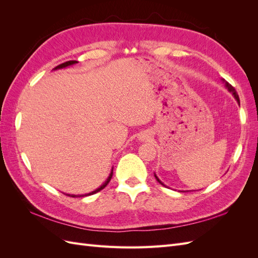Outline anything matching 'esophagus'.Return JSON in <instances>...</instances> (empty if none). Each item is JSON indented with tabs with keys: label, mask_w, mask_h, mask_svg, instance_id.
<instances>
[{
	"label": "esophagus",
	"mask_w": 258,
	"mask_h": 258,
	"mask_svg": "<svg viewBox=\"0 0 258 258\" xmlns=\"http://www.w3.org/2000/svg\"><path fill=\"white\" fill-rule=\"evenodd\" d=\"M146 138H147V136H146V135H143V136L141 137V139H142V140H145Z\"/></svg>",
	"instance_id": "34e87169"
}]
</instances>
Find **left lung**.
Wrapping results in <instances>:
<instances>
[{"label":"left lung","instance_id":"1","mask_svg":"<svg viewBox=\"0 0 258 258\" xmlns=\"http://www.w3.org/2000/svg\"><path fill=\"white\" fill-rule=\"evenodd\" d=\"M223 82L225 83V86H226V88H227V89H228V90H229V91H230V92L232 93V96H233V97H235V99L237 100V102H238V103H239V105H240V99H239V96H238V93L236 92L235 88H233V87H232V86H231V85H230L229 83H227V82H225L224 80H223ZM155 177H156V179H157V181H158V182H159V183H160L161 185H163V186H166L165 184H163V183H162V182L160 181V179H159V178L157 177V175H156V174H155Z\"/></svg>","mask_w":258,"mask_h":258}]
</instances>
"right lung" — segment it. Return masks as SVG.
<instances>
[{
    "label": "right lung",
    "instance_id": "right-lung-1",
    "mask_svg": "<svg viewBox=\"0 0 258 258\" xmlns=\"http://www.w3.org/2000/svg\"><path fill=\"white\" fill-rule=\"evenodd\" d=\"M75 63H77V61H75V60H71V61H67V62H64V63H61V64H59V66H57L56 68H54L53 70H59V69H63V68H67V67H69V66H72V64H75ZM112 176H113V169H112V171H111V173H110V175H108V177L106 178V181L101 185L99 188H97L96 190H93V191H91V192H89V194H86V195H69V194H67V196H70V197H84V196H89V195H93V194H96V192H98V191H100V190H102L104 187L110 183V181H111V178H112Z\"/></svg>",
    "mask_w": 258,
    "mask_h": 258
}]
</instances>
